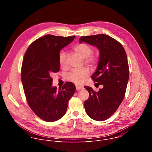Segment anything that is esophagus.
<instances>
[{
	"label": "esophagus",
	"mask_w": 152,
	"mask_h": 152,
	"mask_svg": "<svg viewBox=\"0 0 152 152\" xmlns=\"http://www.w3.org/2000/svg\"><path fill=\"white\" fill-rule=\"evenodd\" d=\"M76 90H83V88L82 87V86H79L76 85Z\"/></svg>",
	"instance_id": "1"
}]
</instances>
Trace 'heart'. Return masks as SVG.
<instances>
[{"instance_id": "heart-1", "label": "heart", "mask_w": 152, "mask_h": 152, "mask_svg": "<svg viewBox=\"0 0 152 152\" xmlns=\"http://www.w3.org/2000/svg\"><path fill=\"white\" fill-rule=\"evenodd\" d=\"M74 50L84 58V62L91 67H94L97 64V57L92 54L93 48L91 46L86 43H80L76 45ZM67 53L64 51H61L58 56V61L60 66L64 67L66 65ZM90 72L86 67H83L79 69H73L65 75V79L67 80L73 82L76 85H80L83 83V79L88 77Z\"/></svg>"}]
</instances>
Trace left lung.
I'll return each instance as SVG.
<instances>
[{
	"instance_id": "left-lung-1",
	"label": "left lung",
	"mask_w": 152,
	"mask_h": 152,
	"mask_svg": "<svg viewBox=\"0 0 152 152\" xmlns=\"http://www.w3.org/2000/svg\"><path fill=\"white\" fill-rule=\"evenodd\" d=\"M82 41L100 50L97 69L91 78L97 86H103L97 92L84 86L90 94L85 109L91 118L104 121L114 114L124 97L129 76L126 53L120 42L105 34L83 36L79 39Z\"/></svg>"
}]
</instances>
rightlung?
I'll return each instance as SVG.
<instances>
[{
	"label": "right lung",
	"mask_w": 152,
	"mask_h": 152,
	"mask_svg": "<svg viewBox=\"0 0 152 152\" xmlns=\"http://www.w3.org/2000/svg\"><path fill=\"white\" fill-rule=\"evenodd\" d=\"M75 38L42 36L31 43L25 54L21 78L26 101L33 112L44 121L53 122L62 118L75 92V85L70 82L57 90L56 86H52L50 76L59 70L61 50Z\"/></svg>",
	"instance_id": "add662e5"
}]
</instances>
